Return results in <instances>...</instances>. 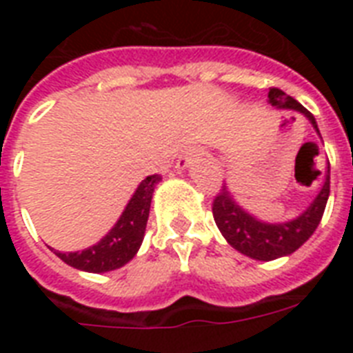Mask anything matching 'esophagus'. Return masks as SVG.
<instances>
[{
  "label": "esophagus",
  "instance_id": "obj_1",
  "mask_svg": "<svg viewBox=\"0 0 353 353\" xmlns=\"http://www.w3.org/2000/svg\"><path fill=\"white\" fill-rule=\"evenodd\" d=\"M201 155V150L199 148H187L179 155L177 159V168H187V166L192 165V161H196Z\"/></svg>",
  "mask_w": 353,
  "mask_h": 353
}]
</instances>
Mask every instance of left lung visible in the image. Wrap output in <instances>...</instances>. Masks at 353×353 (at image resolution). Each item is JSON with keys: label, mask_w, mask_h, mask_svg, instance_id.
Returning a JSON list of instances; mask_svg holds the SVG:
<instances>
[{"label": "left lung", "mask_w": 353, "mask_h": 353, "mask_svg": "<svg viewBox=\"0 0 353 353\" xmlns=\"http://www.w3.org/2000/svg\"><path fill=\"white\" fill-rule=\"evenodd\" d=\"M268 97L271 106L280 108V110L285 108V110L301 112L319 132L315 117L302 104H299L293 97L285 95L284 91L279 90V88H269ZM328 196L330 163L328 174L324 177L321 192L317 194V198L313 199V203L295 220L285 221V223H265V221L252 218L236 203L225 185L221 187L220 192L216 194L214 201H212V216H214L216 225L221 231L223 238L229 241V245H232L236 251H240L245 256L269 262L274 258L288 256L291 252H295L315 232L324 214V209H326Z\"/></svg>", "instance_id": "left-lung-1"}]
</instances>
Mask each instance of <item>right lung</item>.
I'll return each mask as SVG.
<instances>
[{
    "instance_id": "right-lung-1",
    "label": "right lung",
    "mask_w": 353,
    "mask_h": 353,
    "mask_svg": "<svg viewBox=\"0 0 353 353\" xmlns=\"http://www.w3.org/2000/svg\"><path fill=\"white\" fill-rule=\"evenodd\" d=\"M159 181V174L148 176L141 181L115 227L99 243L88 247L84 251H54V254L71 268L88 271V273H106V271L122 268L137 254L139 247L143 243L150 203H152L155 185Z\"/></svg>"
}]
</instances>
